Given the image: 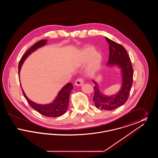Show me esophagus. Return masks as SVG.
Wrapping results in <instances>:
<instances>
[{"instance_id": "34e87169", "label": "esophagus", "mask_w": 158, "mask_h": 158, "mask_svg": "<svg viewBox=\"0 0 158 158\" xmlns=\"http://www.w3.org/2000/svg\"><path fill=\"white\" fill-rule=\"evenodd\" d=\"M75 85L76 86H81L83 84V79L82 78H79V79H77L75 83Z\"/></svg>"}]
</instances>
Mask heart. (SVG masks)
<instances>
[{
	"label": "heart",
	"instance_id": "b5f03b06",
	"mask_svg": "<svg viewBox=\"0 0 158 158\" xmlns=\"http://www.w3.org/2000/svg\"><path fill=\"white\" fill-rule=\"evenodd\" d=\"M88 60L87 72L89 74H94L98 71L101 66L102 55L98 51H95L94 47L92 45H86L83 48L79 53L77 64L82 66Z\"/></svg>",
	"mask_w": 158,
	"mask_h": 158
}]
</instances>
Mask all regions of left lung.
Listing matches in <instances>:
<instances>
[{"mask_svg":"<svg viewBox=\"0 0 158 158\" xmlns=\"http://www.w3.org/2000/svg\"><path fill=\"white\" fill-rule=\"evenodd\" d=\"M105 39L110 45V55L107 64L117 66L120 69L122 86L117 94L111 96H106L101 93L97 83L92 81L95 85L94 88L95 93L93 100L98 109L110 111L122 106L127 101L132 86L133 69L127 52L124 47L108 38L105 37Z\"/></svg>","mask_w":158,"mask_h":158,"instance_id":"8db88e82","label":"left lung"}]
</instances>
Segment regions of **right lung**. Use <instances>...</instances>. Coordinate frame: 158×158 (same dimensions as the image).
Returning a JSON list of instances; mask_svg holds the SVG:
<instances>
[{
	"label": "right lung",
	"instance_id": "add662e5",
	"mask_svg": "<svg viewBox=\"0 0 158 158\" xmlns=\"http://www.w3.org/2000/svg\"><path fill=\"white\" fill-rule=\"evenodd\" d=\"M47 40H42L38 41L24 54L22 59H21L19 63V65H18L19 73L20 72L21 68L25 60L30 55L31 53L37 50L38 48L45 45L47 43ZM21 89H22V86H21ZM73 89V86L72 83H68L60 90L57 97L55 98V99L52 103L48 104H45V105L38 104L31 101L30 99H29L26 96L23 89H22V91H23L24 97L27 100V102L33 109H34L38 113H40L41 114L46 117H57L61 116L66 112L68 110V105H69V95Z\"/></svg>",
	"mask_w": 158,
	"mask_h": 158
}]
</instances>
